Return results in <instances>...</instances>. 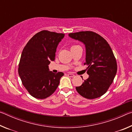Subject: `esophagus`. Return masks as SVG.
Segmentation results:
<instances>
[{
  "label": "esophagus",
  "instance_id": "34e87169",
  "mask_svg": "<svg viewBox=\"0 0 132 132\" xmlns=\"http://www.w3.org/2000/svg\"><path fill=\"white\" fill-rule=\"evenodd\" d=\"M68 76L69 77H73L75 76V75L71 74V73H69V74H68Z\"/></svg>",
  "mask_w": 132,
  "mask_h": 132
}]
</instances>
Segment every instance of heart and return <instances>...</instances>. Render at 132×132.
Listing matches in <instances>:
<instances>
[{"mask_svg":"<svg viewBox=\"0 0 132 132\" xmlns=\"http://www.w3.org/2000/svg\"><path fill=\"white\" fill-rule=\"evenodd\" d=\"M75 46V45H73V46ZM72 46H71V47H72Z\"/></svg>","mask_w":132,"mask_h":132,"instance_id":"b5f03b06","label":"heart"}]
</instances>
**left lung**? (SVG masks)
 <instances>
[{
    "mask_svg": "<svg viewBox=\"0 0 132 132\" xmlns=\"http://www.w3.org/2000/svg\"><path fill=\"white\" fill-rule=\"evenodd\" d=\"M69 36L82 42L86 50L84 64L88 66L89 77L76 89L87 99L101 97L108 90L117 74V63L112 50L103 37L93 31L70 33Z\"/></svg>",
    "mask_w": 132,
    "mask_h": 132,
    "instance_id": "1",
    "label": "left lung"
}]
</instances>
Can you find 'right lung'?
I'll return each mask as SVG.
<instances>
[{
	"mask_svg": "<svg viewBox=\"0 0 132 132\" xmlns=\"http://www.w3.org/2000/svg\"><path fill=\"white\" fill-rule=\"evenodd\" d=\"M64 34L42 30L37 33L24 48L19 64V76L24 87L37 99L50 97L56 90L62 72L49 70L51 61L55 59L58 44Z\"/></svg>",
	"mask_w": 132,
	"mask_h": 132,
	"instance_id": "right-lung-1",
	"label": "right lung"
}]
</instances>
